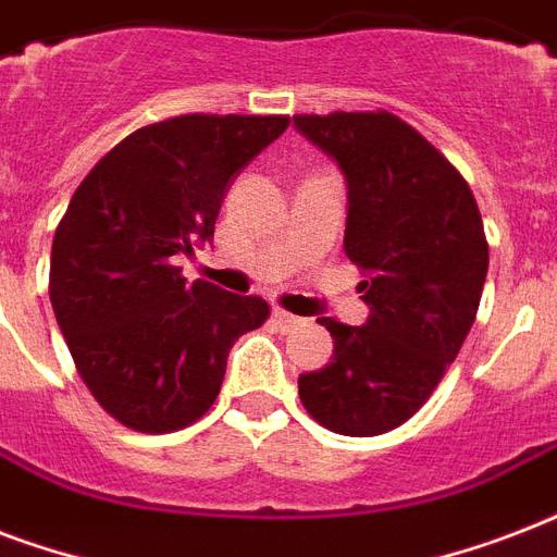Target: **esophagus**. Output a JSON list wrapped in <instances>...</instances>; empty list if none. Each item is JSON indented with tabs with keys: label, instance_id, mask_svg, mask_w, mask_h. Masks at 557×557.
<instances>
[{
	"label": "esophagus",
	"instance_id": "1",
	"mask_svg": "<svg viewBox=\"0 0 557 557\" xmlns=\"http://www.w3.org/2000/svg\"><path fill=\"white\" fill-rule=\"evenodd\" d=\"M271 321H274V326L283 332H292L295 326H300V318L292 312H286V309H274V312H271Z\"/></svg>",
	"mask_w": 557,
	"mask_h": 557
}]
</instances>
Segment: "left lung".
Returning <instances> with one entry per match:
<instances>
[{
	"instance_id": "left-lung-1",
	"label": "left lung",
	"mask_w": 557,
	"mask_h": 557,
	"mask_svg": "<svg viewBox=\"0 0 557 557\" xmlns=\"http://www.w3.org/2000/svg\"><path fill=\"white\" fill-rule=\"evenodd\" d=\"M295 129L347 178L344 251L367 280L364 326L321 318L335 341L297 379L314 422L379 436L431 398L471 332L488 271L474 193L413 126L389 112L295 115Z\"/></svg>"
}]
</instances>
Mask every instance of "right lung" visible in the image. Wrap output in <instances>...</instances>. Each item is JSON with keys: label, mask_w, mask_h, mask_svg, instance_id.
<instances>
[{"label": "right lung", "mask_w": 557, "mask_h": 557, "mask_svg": "<svg viewBox=\"0 0 557 557\" xmlns=\"http://www.w3.org/2000/svg\"><path fill=\"white\" fill-rule=\"evenodd\" d=\"M286 126V115L159 121L126 135L74 190L48 295L81 379L126 428L170 433L208 413L234 341L269 318L262 297L190 286L176 253L213 239L227 187Z\"/></svg>", "instance_id": "1"}]
</instances>
